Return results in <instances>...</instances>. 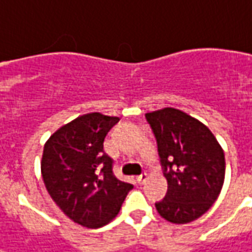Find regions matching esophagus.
I'll list each match as a JSON object with an SVG mask.
<instances>
[{"label":"esophagus","instance_id":"1","mask_svg":"<svg viewBox=\"0 0 252 252\" xmlns=\"http://www.w3.org/2000/svg\"><path fill=\"white\" fill-rule=\"evenodd\" d=\"M147 179H149V176H147V173H143V175L138 176V179H136V180H138L139 184H144Z\"/></svg>","mask_w":252,"mask_h":252}]
</instances>
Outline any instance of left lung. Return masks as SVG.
Wrapping results in <instances>:
<instances>
[{
	"label": "left lung",
	"instance_id": "left-lung-1",
	"mask_svg": "<svg viewBox=\"0 0 252 252\" xmlns=\"http://www.w3.org/2000/svg\"><path fill=\"white\" fill-rule=\"evenodd\" d=\"M154 132L168 181V192L156 207L173 224H188L216 202L225 179V156L207 126L175 108L146 113Z\"/></svg>",
	"mask_w": 252,
	"mask_h": 252
}]
</instances>
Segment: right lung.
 Here are the masks:
<instances>
[{"label":"right lung","instance_id":"obj_1","mask_svg":"<svg viewBox=\"0 0 252 252\" xmlns=\"http://www.w3.org/2000/svg\"><path fill=\"white\" fill-rule=\"evenodd\" d=\"M119 117L79 116L49 138L40 161L52 199L76 224L101 228L113 220L133 186L113 173V159L103 151L108 132Z\"/></svg>","mask_w":252,"mask_h":252}]
</instances>
